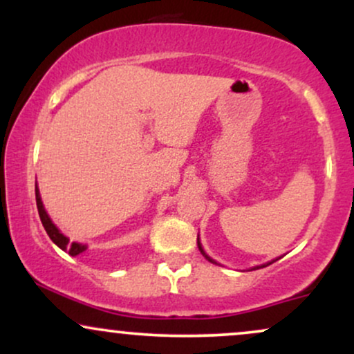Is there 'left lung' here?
Listing matches in <instances>:
<instances>
[{
    "label": "left lung",
    "mask_w": 354,
    "mask_h": 354,
    "mask_svg": "<svg viewBox=\"0 0 354 354\" xmlns=\"http://www.w3.org/2000/svg\"><path fill=\"white\" fill-rule=\"evenodd\" d=\"M198 248H200L201 254H203V256H205V258H206V259H208V261H211V263H214V261H213V259H211V258H209V256H208V254H206V253H205V251H203V248H201V243H200V238H198ZM268 265H271V263H268ZM268 265H261V266H259V268H265V266H268ZM256 270H258V266H256Z\"/></svg>",
    "instance_id": "1"
}]
</instances>
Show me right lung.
Listing matches in <instances>:
<instances>
[{
    "instance_id": "add662e5",
    "label": "right lung",
    "mask_w": 354,
    "mask_h": 354,
    "mask_svg": "<svg viewBox=\"0 0 354 354\" xmlns=\"http://www.w3.org/2000/svg\"><path fill=\"white\" fill-rule=\"evenodd\" d=\"M36 206H38V213H39V218H41V223L44 226V230H46L48 236L51 238V241L55 243L56 246H59L63 251H68L71 256H78L81 253H84V251L88 250L86 245H81V243H70V238L64 236L61 231L56 228L55 223L51 221V218L48 216L46 209H44L43 206V201H41V196H39V189L38 186H36Z\"/></svg>"
}]
</instances>
